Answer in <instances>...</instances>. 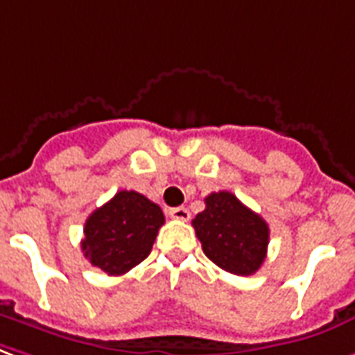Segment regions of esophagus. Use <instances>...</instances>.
<instances>
[{
    "mask_svg": "<svg viewBox=\"0 0 355 355\" xmlns=\"http://www.w3.org/2000/svg\"><path fill=\"white\" fill-rule=\"evenodd\" d=\"M169 216H171L173 220L188 221L189 220V210H188V208H184V207L171 208V210H169Z\"/></svg>",
    "mask_w": 355,
    "mask_h": 355,
    "instance_id": "esophagus-1",
    "label": "esophagus"
}]
</instances>
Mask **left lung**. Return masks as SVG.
Segmentation results:
<instances>
[{"label": "left lung", "mask_w": 355, "mask_h": 355, "mask_svg": "<svg viewBox=\"0 0 355 355\" xmlns=\"http://www.w3.org/2000/svg\"><path fill=\"white\" fill-rule=\"evenodd\" d=\"M207 208L191 225L205 255L234 275H251L266 259L270 229L259 214L242 205L231 191L210 193Z\"/></svg>", "instance_id": "8db88e82"}]
</instances>
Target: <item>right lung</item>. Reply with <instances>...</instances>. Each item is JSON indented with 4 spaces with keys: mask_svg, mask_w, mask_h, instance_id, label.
I'll return each instance as SVG.
<instances>
[{
    "mask_svg": "<svg viewBox=\"0 0 355 355\" xmlns=\"http://www.w3.org/2000/svg\"><path fill=\"white\" fill-rule=\"evenodd\" d=\"M164 221L156 202L123 189L89 216L81 251L107 275H123L147 259Z\"/></svg>",
    "mask_w": 355,
    "mask_h": 355,
    "instance_id": "right-lung-1",
    "label": "right lung"
}]
</instances>
